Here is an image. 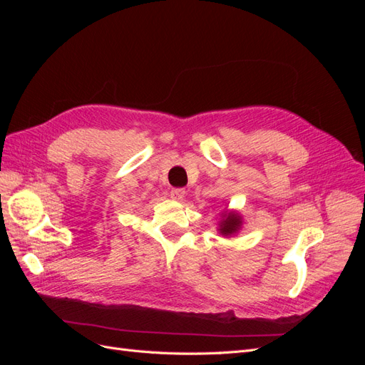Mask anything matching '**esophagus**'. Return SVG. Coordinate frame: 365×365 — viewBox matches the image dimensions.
Returning a JSON list of instances; mask_svg holds the SVG:
<instances>
[{"label": "esophagus", "instance_id": "1", "mask_svg": "<svg viewBox=\"0 0 365 365\" xmlns=\"http://www.w3.org/2000/svg\"><path fill=\"white\" fill-rule=\"evenodd\" d=\"M184 196H185V190L184 189H173L170 192V197H172L173 201H182Z\"/></svg>", "mask_w": 365, "mask_h": 365}]
</instances>
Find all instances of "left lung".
<instances>
[{"label":"left lung","instance_id":"obj_1","mask_svg":"<svg viewBox=\"0 0 365 365\" xmlns=\"http://www.w3.org/2000/svg\"><path fill=\"white\" fill-rule=\"evenodd\" d=\"M244 227V217L237 210H224L220 212V219L217 222V233L224 237H231L237 235Z\"/></svg>","mask_w":365,"mask_h":365}]
</instances>
